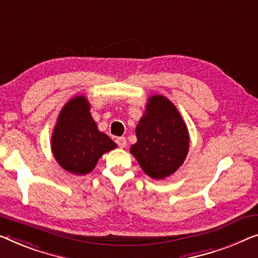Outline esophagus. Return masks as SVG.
Here are the masks:
<instances>
[{
    "mask_svg": "<svg viewBox=\"0 0 258 258\" xmlns=\"http://www.w3.org/2000/svg\"><path fill=\"white\" fill-rule=\"evenodd\" d=\"M116 142H117V145H118L120 148H124L125 146H126V139H125L124 137H119V138H117Z\"/></svg>",
    "mask_w": 258,
    "mask_h": 258,
    "instance_id": "esophagus-1",
    "label": "esophagus"
}]
</instances>
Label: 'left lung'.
<instances>
[{
	"instance_id": "obj_1",
	"label": "left lung",
	"mask_w": 258,
	"mask_h": 258,
	"mask_svg": "<svg viewBox=\"0 0 258 258\" xmlns=\"http://www.w3.org/2000/svg\"><path fill=\"white\" fill-rule=\"evenodd\" d=\"M146 114L136 133L138 141L131 148L146 174L162 179L182 166L189 151V134L175 105L163 96L148 99Z\"/></svg>"
}]
</instances>
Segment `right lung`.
Returning <instances> with one entry per match:
<instances>
[{"label":"right lung","instance_id":"add662e5","mask_svg":"<svg viewBox=\"0 0 258 258\" xmlns=\"http://www.w3.org/2000/svg\"><path fill=\"white\" fill-rule=\"evenodd\" d=\"M83 96L73 98L57 118L52 137V151L57 163L72 174L86 175L103 154L117 145L99 132Z\"/></svg>","mask_w":258,"mask_h":258}]
</instances>
